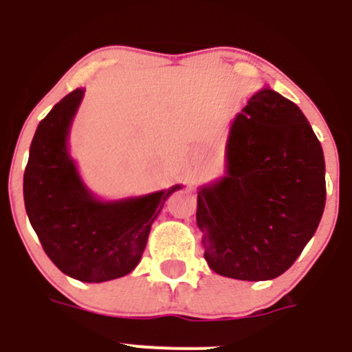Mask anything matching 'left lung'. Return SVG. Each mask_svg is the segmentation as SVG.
<instances>
[{"label": "left lung", "instance_id": "1", "mask_svg": "<svg viewBox=\"0 0 352 352\" xmlns=\"http://www.w3.org/2000/svg\"><path fill=\"white\" fill-rule=\"evenodd\" d=\"M326 201L324 156L307 117L258 91L231 124L226 175L198 191L196 224L215 274L270 280L302 254Z\"/></svg>", "mask_w": 352, "mask_h": 352}]
</instances>
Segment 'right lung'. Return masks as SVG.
I'll use <instances>...</instances> for the list:
<instances>
[{"label": "right lung", "mask_w": 352, "mask_h": 352, "mask_svg": "<svg viewBox=\"0 0 352 352\" xmlns=\"http://www.w3.org/2000/svg\"><path fill=\"white\" fill-rule=\"evenodd\" d=\"M84 89L63 98L38 124L24 172V205L50 261L82 283H105L140 263L151 226L182 186L140 198L100 201L68 154V133Z\"/></svg>", "instance_id": "right-lung-1"}]
</instances>
